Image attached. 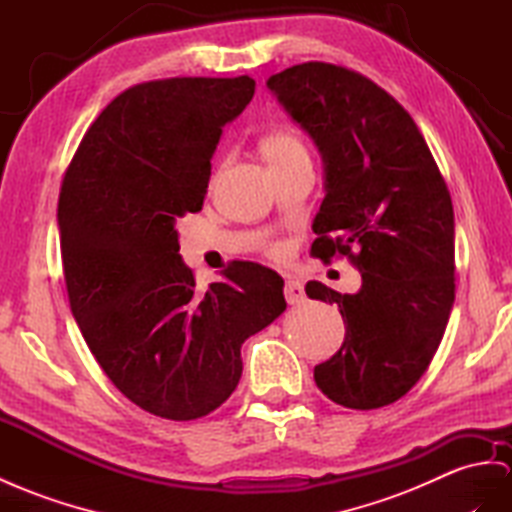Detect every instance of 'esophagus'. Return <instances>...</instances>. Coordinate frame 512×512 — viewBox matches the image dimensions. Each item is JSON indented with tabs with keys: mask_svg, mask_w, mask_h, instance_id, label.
<instances>
[{
	"mask_svg": "<svg viewBox=\"0 0 512 512\" xmlns=\"http://www.w3.org/2000/svg\"><path fill=\"white\" fill-rule=\"evenodd\" d=\"M283 294H285L287 303L298 305V303H303V300H305V287H303V283L296 281V279H287L285 287H283Z\"/></svg>",
	"mask_w": 512,
	"mask_h": 512,
	"instance_id": "esophagus-1",
	"label": "esophagus"
}]
</instances>
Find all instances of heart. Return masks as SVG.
I'll use <instances>...</instances> for the list:
<instances>
[{"instance_id":"b5f03b06","label":"heart","mask_w":512,"mask_h":512,"mask_svg":"<svg viewBox=\"0 0 512 512\" xmlns=\"http://www.w3.org/2000/svg\"><path fill=\"white\" fill-rule=\"evenodd\" d=\"M259 151H261V155H264V160L268 162L270 168H281L285 164H292L296 160H303V157H309L303 138H300L294 129H287V127L268 131V134L259 140ZM225 164L227 162H222L220 168ZM270 255L283 257L285 246L283 244L270 246Z\"/></svg>"}]
</instances>
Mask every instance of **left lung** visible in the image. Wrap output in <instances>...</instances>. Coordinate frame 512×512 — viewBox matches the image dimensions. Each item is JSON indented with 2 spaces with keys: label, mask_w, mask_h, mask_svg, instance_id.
<instances>
[{
  "label": "left lung",
  "mask_w": 512,
  "mask_h": 512,
  "mask_svg": "<svg viewBox=\"0 0 512 512\" xmlns=\"http://www.w3.org/2000/svg\"><path fill=\"white\" fill-rule=\"evenodd\" d=\"M268 88L318 144L326 196L311 255L348 257L357 294L309 281V298L337 303L344 344L316 365L326 398L370 411L400 400L435 357L454 303L450 190L411 114L370 77L303 62Z\"/></svg>",
  "instance_id": "obj_1"
}]
</instances>
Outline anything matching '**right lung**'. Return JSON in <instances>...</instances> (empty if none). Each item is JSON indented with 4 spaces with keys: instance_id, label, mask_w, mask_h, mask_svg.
Returning a JSON list of instances; mask_svg holds the SVG:
<instances>
[{
    "instance_id": "add662e5",
    "label": "right lung",
    "mask_w": 512,
    "mask_h": 512,
    "mask_svg": "<svg viewBox=\"0 0 512 512\" xmlns=\"http://www.w3.org/2000/svg\"><path fill=\"white\" fill-rule=\"evenodd\" d=\"M253 95L248 75L131 86L90 125L60 186L77 326L112 385L173 422L216 411L240 383L242 344L285 311L283 279L253 261L196 290L175 229L203 207L222 127Z\"/></svg>"
}]
</instances>
